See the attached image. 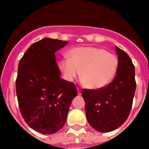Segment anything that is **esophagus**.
I'll return each mask as SVG.
<instances>
[{
  "label": "esophagus",
  "instance_id": "1",
  "mask_svg": "<svg viewBox=\"0 0 149 149\" xmlns=\"http://www.w3.org/2000/svg\"><path fill=\"white\" fill-rule=\"evenodd\" d=\"M77 93H78V95H81V90H80V89H79V88H77Z\"/></svg>",
  "mask_w": 149,
  "mask_h": 149
}]
</instances>
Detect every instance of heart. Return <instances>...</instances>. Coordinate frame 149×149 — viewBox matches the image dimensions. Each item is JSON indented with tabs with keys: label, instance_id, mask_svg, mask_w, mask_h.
<instances>
[{
	"label": "heart",
	"instance_id": "heart-1",
	"mask_svg": "<svg viewBox=\"0 0 149 149\" xmlns=\"http://www.w3.org/2000/svg\"><path fill=\"white\" fill-rule=\"evenodd\" d=\"M68 56L69 58L62 59L59 63L64 77L72 81L81 72L84 86L90 89H101L107 86L119 67L117 56L103 48L77 47L69 51Z\"/></svg>",
	"mask_w": 149,
	"mask_h": 149
}]
</instances>
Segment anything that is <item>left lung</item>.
Returning a JSON list of instances; mask_svg holds the SVG:
<instances>
[{
    "label": "left lung",
    "instance_id": "8db88e82",
    "mask_svg": "<svg viewBox=\"0 0 149 149\" xmlns=\"http://www.w3.org/2000/svg\"><path fill=\"white\" fill-rule=\"evenodd\" d=\"M119 67L113 82L101 89L82 90L88 122L99 132H110L128 117L136 90L135 68L128 55L116 46Z\"/></svg>",
    "mask_w": 149,
    "mask_h": 149
}]
</instances>
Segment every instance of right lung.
Listing matches in <instances>:
<instances>
[{"label": "right lung", "instance_id": "obj_1", "mask_svg": "<svg viewBox=\"0 0 149 149\" xmlns=\"http://www.w3.org/2000/svg\"><path fill=\"white\" fill-rule=\"evenodd\" d=\"M67 41L44 38L33 43L18 63L15 82L21 113L26 123L44 134L57 132L65 125L75 84L60 77L55 53Z\"/></svg>", "mask_w": 149, "mask_h": 149}]
</instances>
